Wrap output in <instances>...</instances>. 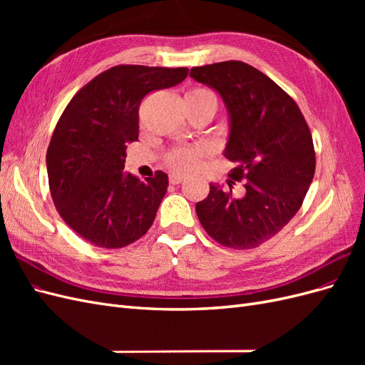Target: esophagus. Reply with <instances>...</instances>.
Masks as SVG:
<instances>
[{
  "label": "esophagus",
  "mask_w": 365,
  "mask_h": 365,
  "mask_svg": "<svg viewBox=\"0 0 365 365\" xmlns=\"http://www.w3.org/2000/svg\"><path fill=\"white\" fill-rule=\"evenodd\" d=\"M182 181H185V176H184V175L172 173V175L169 176V182H170V184H181Z\"/></svg>",
  "instance_id": "esophagus-1"
}]
</instances>
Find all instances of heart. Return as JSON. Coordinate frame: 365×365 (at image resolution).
Here are the masks:
<instances>
[{
    "mask_svg": "<svg viewBox=\"0 0 365 365\" xmlns=\"http://www.w3.org/2000/svg\"><path fill=\"white\" fill-rule=\"evenodd\" d=\"M185 98H193V101H212L216 103V97L212 91L205 90V88H193L185 94ZM207 155V149L204 146H192V148H182L175 149L168 157L164 158L165 165L172 170L178 172H192L197 165H200L202 157Z\"/></svg>",
    "mask_w": 365,
    "mask_h": 365,
    "instance_id": "1",
    "label": "heart"
}]
</instances>
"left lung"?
<instances>
[{
	"label": "left lung",
	"mask_w": 365,
	"mask_h": 365,
	"mask_svg": "<svg viewBox=\"0 0 365 365\" xmlns=\"http://www.w3.org/2000/svg\"><path fill=\"white\" fill-rule=\"evenodd\" d=\"M190 77L216 90L230 113L224 155L236 164L228 185L244 181L245 195L220 190L196 204L207 235L233 250L257 248L300 210L315 173L311 129L294 98L267 74L240 61L193 67Z\"/></svg>",
	"instance_id": "left-lung-1"
}]
</instances>
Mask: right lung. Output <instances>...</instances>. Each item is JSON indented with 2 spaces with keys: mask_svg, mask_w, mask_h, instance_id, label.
I'll use <instances>...</instances> for the list:
<instances>
[{
  "mask_svg": "<svg viewBox=\"0 0 365 365\" xmlns=\"http://www.w3.org/2000/svg\"><path fill=\"white\" fill-rule=\"evenodd\" d=\"M189 70L117 65L82 86L63 109L47 149L48 185L59 216L101 248H123L148 233L168 192V175L125 173L149 93L182 82Z\"/></svg>",
  "mask_w": 365,
  "mask_h": 365,
  "instance_id": "add662e5",
  "label": "right lung"
}]
</instances>
